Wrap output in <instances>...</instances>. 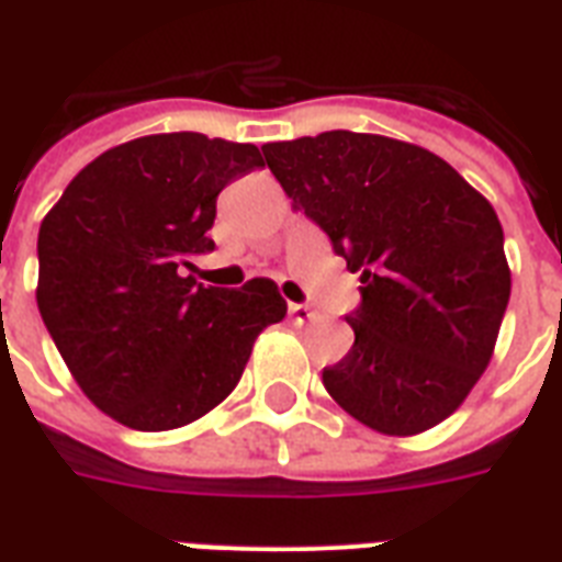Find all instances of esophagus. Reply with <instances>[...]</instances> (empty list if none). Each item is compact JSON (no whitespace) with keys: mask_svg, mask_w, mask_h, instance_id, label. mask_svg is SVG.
I'll use <instances>...</instances> for the list:
<instances>
[{"mask_svg":"<svg viewBox=\"0 0 562 562\" xmlns=\"http://www.w3.org/2000/svg\"><path fill=\"white\" fill-rule=\"evenodd\" d=\"M289 315L297 321V324H308V321H315L317 312L306 303H289Z\"/></svg>","mask_w":562,"mask_h":562,"instance_id":"esophagus-1","label":"esophagus"}]
</instances>
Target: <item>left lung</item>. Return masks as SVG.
<instances>
[{
    "instance_id": "obj_1",
    "label": "left lung",
    "mask_w": 562,
    "mask_h": 562,
    "mask_svg": "<svg viewBox=\"0 0 562 562\" xmlns=\"http://www.w3.org/2000/svg\"><path fill=\"white\" fill-rule=\"evenodd\" d=\"M262 154L361 273L356 344L324 370L329 396L382 435L443 423L487 370L510 300L496 210L437 154L391 136L326 131Z\"/></svg>"
}]
</instances>
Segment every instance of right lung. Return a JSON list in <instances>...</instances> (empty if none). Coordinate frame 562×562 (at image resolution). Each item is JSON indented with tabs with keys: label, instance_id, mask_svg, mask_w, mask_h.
<instances>
[{
	"label": "right lung",
	"instance_id": "1",
	"mask_svg": "<svg viewBox=\"0 0 562 562\" xmlns=\"http://www.w3.org/2000/svg\"><path fill=\"white\" fill-rule=\"evenodd\" d=\"M259 148L154 134L75 175L37 236V308L95 408L136 431H169L227 400L265 326L285 317L271 280L203 289L192 259L227 183Z\"/></svg>",
	"mask_w": 562,
	"mask_h": 562
}]
</instances>
